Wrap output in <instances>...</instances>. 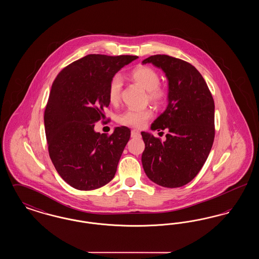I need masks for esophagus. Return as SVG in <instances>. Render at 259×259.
Wrapping results in <instances>:
<instances>
[{"label": "esophagus", "mask_w": 259, "mask_h": 259, "mask_svg": "<svg viewBox=\"0 0 259 259\" xmlns=\"http://www.w3.org/2000/svg\"><path fill=\"white\" fill-rule=\"evenodd\" d=\"M131 137H132V138H138V137H140V132H139L138 130H135V129L132 130V131H131Z\"/></svg>", "instance_id": "1"}]
</instances>
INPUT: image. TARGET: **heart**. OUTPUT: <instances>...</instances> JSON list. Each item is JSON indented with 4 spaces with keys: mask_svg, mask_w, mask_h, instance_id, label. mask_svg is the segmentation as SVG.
I'll return each mask as SVG.
<instances>
[{
    "mask_svg": "<svg viewBox=\"0 0 259 259\" xmlns=\"http://www.w3.org/2000/svg\"><path fill=\"white\" fill-rule=\"evenodd\" d=\"M130 76L139 85L148 91V99L150 101L155 104H161L164 102L167 93L163 88L158 87L160 77L153 69L147 66H139L131 72ZM121 87L122 80L120 75H114L110 81L108 89V96L111 103H116L119 100ZM151 116L152 111L150 109H130L119 115L118 122L126 126L141 128Z\"/></svg>",
    "mask_w": 259,
    "mask_h": 259,
    "instance_id": "heart-1",
    "label": "heart"
}]
</instances>
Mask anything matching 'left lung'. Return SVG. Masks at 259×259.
<instances>
[{
	"label": "left lung",
	"instance_id": "left-lung-1",
	"mask_svg": "<svg viewBox=\"0 0 259 259\" xmlns=\"http://www.w3.org/2000/svg\"><path fill=\"white\" fill-rule=\"evenodd\" d=\"M161 69L168 80V105L151 124V130H168L161 142L142 132L145 150L142 164L156 185L175 188L191 182L209 156L214 139V102L195 67L168 55H153L142 62Z\"/></svg>",
	"mask_w": 259,
	"mask_h": 259
}]
</instances>
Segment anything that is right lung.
Masks as SVG:
<instances>
[{
    "instance_id": "right-lung-1",
    "label": "right lung",
    "mask_w": 259,
    "mask_h": 259,
    "mask_svg": "<svg viewBox=\"0 0 259 259\" xmlns=\"http://www.w3.org/2000/svg\"><path fill=\"white\" fill-rule=\"evenodd\" d=\"M137 56L89 54L55 78L45 111L50 158L62 179L78 190H93L113 179L131 131L115 127L111 136L94 130L109 107L111 78Z\"/></svg>"
}]
</instances>
